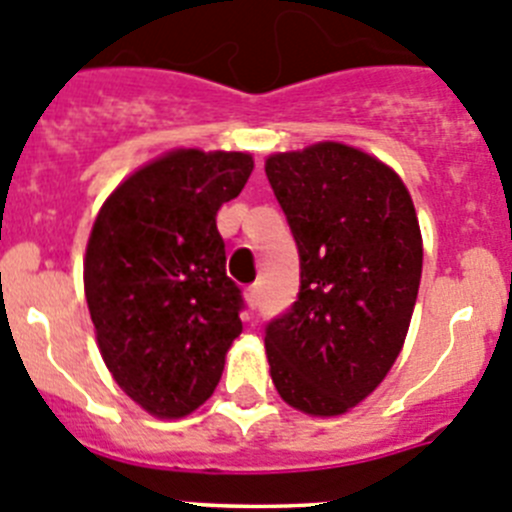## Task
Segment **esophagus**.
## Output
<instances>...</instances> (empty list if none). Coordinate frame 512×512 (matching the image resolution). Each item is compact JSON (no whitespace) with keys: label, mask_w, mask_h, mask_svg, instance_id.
Here are the masks:
<instances>
[{"label":"esophagus","mask_w":512,"mask_h":512,"mask_svg":"<svg viewBox=\"0 0 512 512\" xmlns=\"http://www.w3.org/2000/svg\"><path fill=\"white\" fill-rule=\"evenodd\" d=\"M245 298L247 303H250V308H257V303H260V285H250V288L245 290Z\"/></svg>","instance_id":"obj_1"}]
</instances>
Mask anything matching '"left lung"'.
Here are the masks:
<instances>
[{"instance_id": "1", "label": "left lung", "mask_w": 512, "mask_h": 512, "mask_svg": "<svg viewBox=\"0 0 512 512\" xmlns=\"http://www.w3.org/2000/svg\"><path fill=\"white\" fill-rule=\"evenodd\" d=\"M265 176L301 260L298 298L265 326L270 375L298 411L339 416L403 349L423 265L416 209L395 170L339 142L273 155Z\"/></svg>"}]
</instances>
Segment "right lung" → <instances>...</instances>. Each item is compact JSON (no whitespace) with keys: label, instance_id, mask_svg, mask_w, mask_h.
<instances>
[{"label":"right lung","instance_id":"add662e5","mask_svg":"<svg viewBox=\"0 0 512 512\" xmlns=\"http://www.w3.org/2000/svg\"><path fill=\"white\" fill-rule=\"evenodd\" d=\"M247 153L176 150L132 173L101 206L84 288L101 357L147 413L196 411L242 334L216 211L250 178Z\"/></svg>","mask_w":512,"mask_h":512}]
</instances>
